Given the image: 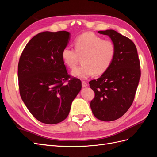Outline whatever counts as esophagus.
<instances>
[{
  "mask_svg": "<svg viewBox=\"0 0 157 157\" xmlns=\"http://www.w3.org/2000/svg\"><path fill=\"white\" fill-rule=\"evenodd\" d=\"M82 86L83 88H86V87L88 86V84H87L86 82L82 81Z\"/></svg>",
  "mask_w": 157,
  "mask_h": 157,
  "instance_id": "obj_1",
  "label": "esophagus"
}]
</instances>
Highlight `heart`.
<instances>
[{"instance_id": "b5f03b06", "label": "heart", "mask_w": 157, "mask_h": 157, "mask_svg": "<svg viewBox=\"0 0 157 157\" xmlns=\"http://www.w3.org/2000/svg\"><path fill=\"white\" fill-rule=\"evenodd\" d=\"M75 49L65 47L61 58L66 66L75 68L80 58L82 65L75 69L72 75L80 78H87L94 73L100 75L111 65L115 55V46L112 41L103 40L92 32H86L75 40Z\"/></svg>"}]
</instances>
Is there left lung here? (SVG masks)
Instances as JSON below:
<instances>
[{
	"label": "left lung",
	"mask_w": 157,
	"mask_h": 157,
	"mask_svg": "<svg viewBox=\"0 0 157 157\" xmlns=\"http://www.w3.org/2000/svg\"><path fill=\"white\" fill-rule=\"evenodd\" d=\"M98 33L111 38L115 55L105 72L89 82L95 93L90 107L98 119L113 121L124 115L134 101L141 77L140 59L130 39L112 29Z\"/></svg>",
	"instance_id": "obj_1"
}]
</instances>
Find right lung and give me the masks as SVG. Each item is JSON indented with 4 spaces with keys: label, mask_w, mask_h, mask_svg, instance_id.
I'll return each instance as SVG.
<instances>
[{
    "label": "right lung",
    "mask_w": 157,
    "mask_h": 157,
    "mask_svg": "<svg viewBox=\"0 0 157 157\" xmlns=\"http://www.w3.org/2000/svg\"><path fill=\"white\" fill-rule=\"evenodd\" d=\"M69 39L67 31L40 33L27 44L19 61L21 98L33 116L44 124L65 120L82 88L78 78L68 75L61 58Z\"/></svg>",
    "instance_id": "add662e5"
}]
</instances>
